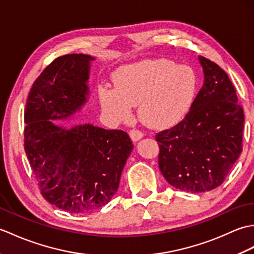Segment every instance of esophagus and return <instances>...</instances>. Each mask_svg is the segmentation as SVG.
Masks as SVG:
<instances>
[{"label": "esophagus", "instance_id": "1", "mask_svg": "<svg viewBox=\"0 0 254 254\" xmlns=\"http://www.w3.org/2000/svg\"><path fill=\"white\" fill-rule=\"evenodd\" d=\"M128 134H130V137L132 138L133 142H137L144 136V134L141 131L135 130V128H134V130H131L130 132H128Z\"/></svg>", "mask_w": 254, "mask_h": 254}]
</instances>
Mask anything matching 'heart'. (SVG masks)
<instances>
[{
  "instance_id": "b5f03b06",
  "label": "heart",
  "mask_w": 254,
  "mask_h": 254,
  "mask_svg": "<svg viewBox=\"0 0 254 254\" xmlns=\"http://www.w3.org/2000/svg\"><path fill=\"white\" fill-rule=\"evenodd\" d=\"M116 87L99 90L101 106L116 120L130 118L132 106L149 127L175 126L185 118L195 99L197 77L190 66L167 59L127 64L115 73Z\"/></svg>"
}]
</instances>
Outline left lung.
Wrapping results in <instances>:
<instances>
[{
    "mask_svg": "<svg viewBox=\"0 0 254 254\" xmlns=\"http://www.w3.org/2000/svg\"><path fill=\"white\" fill-rule=\"evenodd\" d=\"M204 84L190 111L156 134L160 172L169 185L198 193L219 187L242 152L244 109L223 68L198 57Z\"/></svg>",
    "mask_w": 254,
    "mask_h": 254,
    "instance_id": "1",
    "label": "left lung"
}]
</instances>
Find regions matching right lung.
Listing matches in <instances>:
<instances>
[{"label": "right lung", "mask_w": 254, "mask_h": 254, "mask_svg": "<svg viewBox=\"0 0 254 254\" xmlns=\"http://www.w3.org/2000/svg\"><path fill=\"white\" fill-rule=\"evenodd\" d=\"M73 53L57 58L32 84L25 109L24 146L40 191L50 204L82 214L115 195L133 144L127 132L90 123L58 126L88 100L90 62Z\"/></svg>", "instance_id": "add662e5"}]
</instances>
